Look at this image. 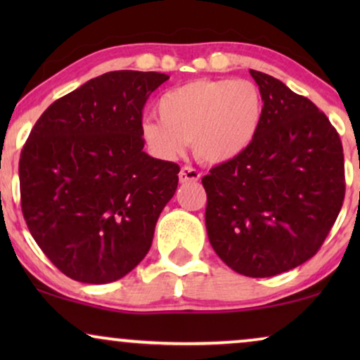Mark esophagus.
Returning a JSON list of instances; mask_svg holds the SVG:
<instances>
[{
    "mask_svg": "<svg viewBox=\"0 0 360 360\" xmlns=\"http://www.w3.org/2000/svg\"><path fill=\"white\" fill-rule=\"evenodd\" d=\"M200 172L193 169V167H181L180 174H179V179H180V184H188V181H198L200 180Z\"/></svg>",
    "mask_w": 360,
    "mask_h": 360,
    "instance_id": "1",
    "label": "esophagus"
}]
</instances>
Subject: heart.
I'll use <instances>...</instances> for the list:
<instances>
[{
    "label": "heart",
    "instance_id": "b5f03b06",
    "mask_svg": "<svg viewBox=\"0 0 360 360\" xmlns=\"http://www.w3.org/2000/svg\"><path fill=\"white\" fill-rule=\"evenodd\" d=\"M160 120L146 117L141 137L152 154L172 160L191 141L206 164H226L252 146L264 117L262 93L248 80L200 78L165 91L157 101Z\"/></svg>",
    "mask_w": 360,
    "mask_h": 360
}]
</instances>
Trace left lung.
I'll return each mask as SVG.
<instances>
[{
	"mask_svg": "<svg viewBox=\"0 0 360 360\" xmlns=\"http://www.w3.org/2000/svg\"><path fill=\"white\" fill-rule=\"evenodd\" d=\"M264 100L252 146L203 176L214 252L245 277H274L311 259L341 211L344 154L336 129L308 98L250 70Z\"/></svg>",
	"mask_w": 360,
	"mask_h": 360,
	"instance_id": "left-lung-1",
	"label": "left lung"
}]
</instances>
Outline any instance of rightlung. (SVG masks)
<instances>
[{
    "instance_id": "obj_1",
    "label": "right lung",
    "mask_w": 360,
    "mask_h": 360,
    "mask_svg": "<svg viewBox=\"0 0 360 360\" xmlns=\"http://www.w3.org/2000/svg\"><path fill=\"white\" fill-rule=\"evenodd\" d=\"M169 75L117 70L53 101L19 159L21 208L51 262L77 282L110 283L149 252L180 167L146 154L142 108Z\"/></svg>"
}]
</instances>
